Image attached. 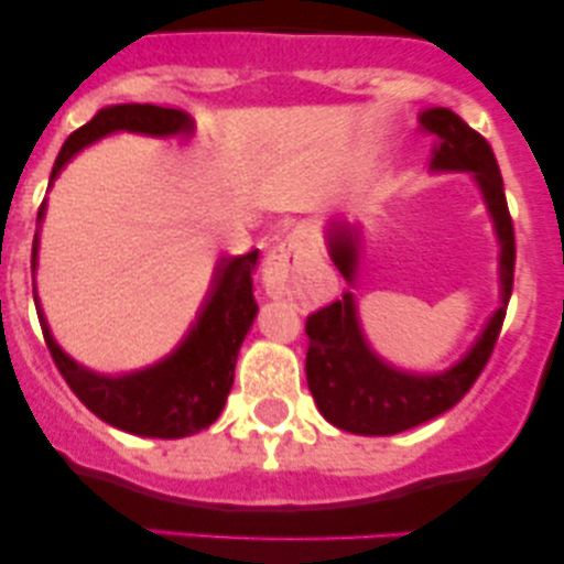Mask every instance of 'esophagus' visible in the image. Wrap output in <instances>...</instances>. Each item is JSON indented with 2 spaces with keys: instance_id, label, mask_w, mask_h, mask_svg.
Instances as JSON below:
<instances>
[{
  "instance_id": "esophagus-1",
  "label": "esophagus",
  "mask_w": 564,
  "mask_h": 564,
  "mask_svg": "<svg viewBox=\"0 0 564 564\" xmlns=\"http://www.w3.org/2000/svg\"><path fill=\"white\" fill-rule=\"evenodd\" d=\"M302 246V236H291L286 243H281L273 254L268 257V264H264L262 281L268 286L270 294H278V291L286 289L291 268H294V257Z\"/></svg>"
}]
</instances>
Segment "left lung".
I'll return each mask as SVG.
<instances>
[{
    "mask_svg": "<svg viewBox=\"0 0 564 564\" xmlns=\"http://www.w3.org/2000/svg\"><path fill=\"white\" fill-rule=\"evenodd\" d=\"M419 124L432 134L430 172L469 174L480 193L498 241V296L501 304L462 358L443 371H405L392 366L371 347L360 323V300L345 291L341 300L307 318L310 336L307 387L326 422L352 435H398L440 413L451 411L475 384L494 352L503 326L514 283V228H511L503 180L488 140L448 108H426ZM328 254L349 286H358L364 268V232L355 225L334 223L326 228Z\"/></svg>",
    "mask_w": 564,
    "mask_h": 564,
    "instance_id": "obj_1",
    "label": "left lung"
}]
</instances>
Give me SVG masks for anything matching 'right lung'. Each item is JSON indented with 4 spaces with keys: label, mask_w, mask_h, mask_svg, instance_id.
<instances>
[{
    "label": "right lung",
    "mask_w": 564,
    "mask_h": 564,
    "mask_svg": "<svg viewBox=\"0 0 564 564\" xmlns=\"http://www.w3.org/2000/svg\"><path fill=\"white\" fill-rule=\"evenodd\" d=\"M116 132L187 140L196 132V121L180 108H161L151 102L145 106L121 102V106L100 108L93 121L76 129L63 142L53 174H50V187L55 185L57 174L76 153ZM44 212H47V198L39 206L34 249H31V275H36L39 230H42ZM257 254L260 251L254 249L241 257H219L196 321L191 323L177 347L156 364L127 373H97L93 368L76 364L66 349L57 345L50 332V323L44 318L42 304H39L34 278L36 315L57 371L97 419L116 430L129 432V435L177 440L206 430L223 413L232 377H236L238 349L260 310L254 302V291H251L254 289L251 270L257 264Z\"/></svg>",
    "instance_id": "add662e5"
}]
</instances>
